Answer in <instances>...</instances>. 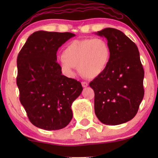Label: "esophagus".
Masks as SVG:
<instances>
[{
    "label": "esophagus",
    "instance_id": "esophagus-1",
    "mask_svg": "<svg viewBox=\"0 0 158 158\" xmlns=\"http://www.w3.org/2000/svg\"><path fill=\"white\" fill-rule=\"evenodd\" d=\"M88 84L86 83V82H82V86H83V88L88 87Z\"/></svg>",
    "mask_w": 158,
    "mask_h": 158
}]
</instances>
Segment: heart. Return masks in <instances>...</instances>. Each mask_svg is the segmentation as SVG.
Segmentation results:
<instances>
[{
	"mask_svg": "<svg viewBox=\"0 0 158 158\" xmlns=\"http://www.w3.org/2000/svg\"><path fill=\"white\" fill-rule=\"evenodd\" d=\"M111 56V47L104 39H83L69 42L58 62L68 76L75 75V67H77L84 77L94 79L106 70Z\"/></svg>",
	"mask_w": 158,
	"mask_h": 158,
	"instance_id": "obj_1",
	"label": "heart"
}]
</instances>
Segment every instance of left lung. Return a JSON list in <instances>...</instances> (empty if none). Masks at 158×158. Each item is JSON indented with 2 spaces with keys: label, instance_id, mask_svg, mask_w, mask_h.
I'll list each match as a JSON object with an SVG mask.
<instances>
[{
  "label": "left lung",
  "instance_id": "left-lung-1",
  "mask_svg": "<svg viewBox=\"0 0 158 158\" xmlns=\"http://www.w3.org/2000/svg\"><path fill=\"white\" fill-rule=\"evenodd\" d=\"M97 35L106 38L111 56L106 70L89 84L95 93V114L107 125L135 117L144 97V69L135 43L122 31L106 28Z\"/></svg>",
  "mask_w": 158,
  "mask_h": 158
}]
</instances>
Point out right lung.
<instances>
[{
	"label": "right lung",
	"instance_id": "1",
	"mask_svg": "<svg viewBox=\"0 0 158 158\" xmlns=\"http://www.w3.org/2000/svg\"><path fill=\"white\" fill-rule=\"evenodd\" d=\"M75 36L70 32L36 31L19 53V98L29 121L38 128L58 130L73 118L71 106L83 87L79 81L62 75L57 52Z\"/></svg>",
	"mask_w": 158,
	"mask_h": 158
}]
</instances>
